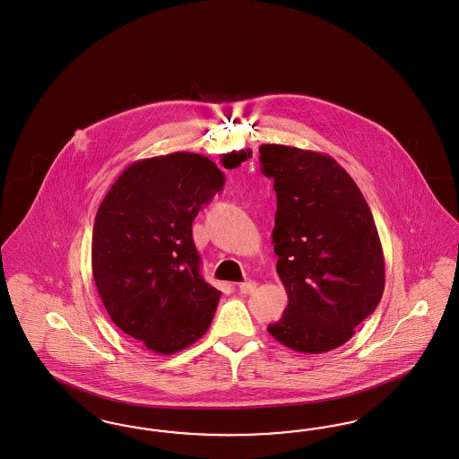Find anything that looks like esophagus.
<instances>
[{"instance_id":"esophagus-1","label":"esophagus","mask_w":459,"mask_h":459,"mask_svg":"<svg viewBox=\"0 0 459 459\" xmlns=\"http://www.w3.org/2000/svg\"><path fill=\"white\" fill-rule=\"evenodd\" d=\"M255 290H257L255 281H245L239 284V293H243V295H252Z\"/></svg>"}]
</instances>
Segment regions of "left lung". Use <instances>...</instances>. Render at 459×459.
Here are the masks:
<instances>
[{"label":"left lung","instance_id":"8db88e82","mask_svg":"<svg viewBox=\"0 0 459 459\" xmlns=\"http://www.w3.org/2000/svg\"><path fill=\"white\" fill-rule=\"evenodd\" d=\"M262 173L274 179L276 271L288 307L267 327L299 353H327L355 334L379 305L385 265L370 207L327 154L260 145Z\"/></svg>","mask_w":459,"mask_h":459}]
</instances>
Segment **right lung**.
<instances>
[{"instance_id": "obj_1", "label": "right lung", "mask_w": 459, "mask_h": 459, "mask_svg": "<svg viewBox=\"0 0 459 459\" xmlns=\"http://www.w3.org/2000/svg\"><path fill=\"white\" fill-rule=\"evenodd\" d=\"M224 179L209 158L173 152L132 162L100 202L92 231L100 301L154 353L188 348L212 322L221 291L200 276L192 222Z\"/></svg>"}]
</instances>
